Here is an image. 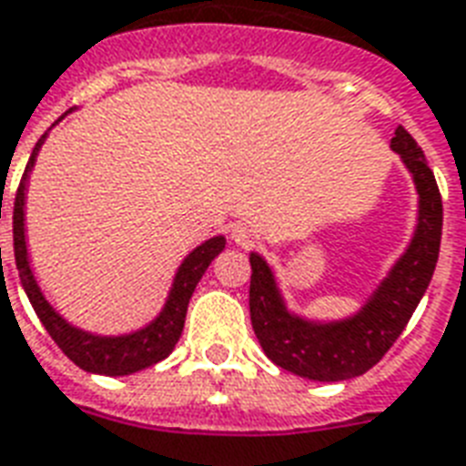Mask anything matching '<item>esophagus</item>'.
<instances>
[{
	"instance_id": "obj_1",
	"label": "esophagus",
	"mask_w": 466,
	"mask_h": 466,
	"mask_svg": "<svg viewBox=\"0 0 466 466\" xmlns=\"http://www.w3.org/2000/svg\"><path fill=\"white\" fill-rule=\"evenodd\" d=\"M232 239L244 248H251L258 244V234L254 227L248 225H234L232 227Z\"/></svg>"
}]
</instances>
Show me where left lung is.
<instances>
[{"mask_svg":"<svg viewBox=\"0 0 466 466\" xmlns=\"http://www.w3.org/2000/svg\"><path fill=\"white\" fill-rule=\"evenodd\" d=\"M393 151L413 173L420 215L410 247L389 279L383 280L374 298L351 319L332 325H312L293 318L273 283L271 268L258 254H251V286H248V312L251 328L266 357L286 371L312 379V381H347L367 374L393 347L408 319L420 303L431 283L440 254L442 237V195L431 166L403 127L390 138Z\"/></svg>","mask_w":466,"mask_h":466,"instance_id":"left-lung-1","label":"left lung"}]
</instances>
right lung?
Instances as JSON below:
<instances>
[{
  "label": "right lung",
  "mask_w": 466,
  "mask_h": 466,
  "mask_svg": "<svg viewBox=\"0 0 466 466\" xmlns=\"http://www.w3.org/2000/svg\"><path fill=\"white\" fill-rule=\"evenodd\" d=\"M44 138L46 134L38 138L34 154L26 163V170H24V177H21L19 187H16V198H14V258H16L19 279L24 283L28 300L34 305L38 319L44 322V328L48 329V335L53 337V342L58 344L67 360L76 361L77 367L85 369V371L105 376H127L134 374V371H141V369L154 367V364L168 357L177 339H180V335H183L190 296H193L198 280L202 279V273L208 271V266L212 264V258L225 248V237H215V239L205 241L202 247L195 248L193 254L183 261V266L177 268L176 283L170 289L168 303H166L161 315L141 332H134L129 337H92L80 332V329L70 328L66 319L46 303V298L41 296V290L35 286L31 268H28L26 239H24V190H26L28 168L34 166Z\"/></svg>",
  "instance_id": "add662e5"
}]
</instances>
